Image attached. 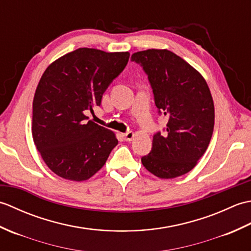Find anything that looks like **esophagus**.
Instances as JSON below:
<instances>
[{
	"label": "esophagus",
	"instance_id": "1",
	"mask_svg": "<svg viewBox=\"0 0 251 251\" xmlns=\"http://www.w3.org/2000/svg\"><path fill=\"white\" fill-rule=\"evenodd\" d=\"M124 139L126 140V141H131L132 140V138H134V136H135V134L132 131H127V132H125L124 135Z\"/></svg>",
	"mask_w": 251,
	"mask_h": 251
}]
</instances>
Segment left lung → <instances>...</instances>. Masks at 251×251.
Instances as JSON below:
<instances>
[{"label":"left lung","mask_w":251,"mask_h":251,"mask_svg":"<svg viewBox=\"0 0 251 251\" xmlns=\"http://www.w3.org/2000/svg\"><path fill=\"white\" fill-rule=\"evenodd\" d=\"M148 75L158 114L167 116L165 134L153 136L151 152L141 158L149 172L173 179L195 167L215 125V106L206 81L182 58L167 50L131 55Z\"/></svg>","instance_id":"8db88e82"}]
</instances>
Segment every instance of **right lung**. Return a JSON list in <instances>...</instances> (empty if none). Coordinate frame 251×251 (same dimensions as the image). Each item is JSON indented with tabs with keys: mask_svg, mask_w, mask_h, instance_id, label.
I'll return each instance as SVG.
<instances>
[{
	"mask_svg": "<svg viewBox=\"0 0 251 251\" xmlns=\"http://www.w3.org/2000/svg\"><path fill=\"white\" fill-rule=\"evenodd\" d=\"M129 52L78 49L46 69L33 99L32 136L42 158L59 177L84 181L102 168L119 143L113 131L85 115L124 70Z\"/></svg>",
	"mask_w": 251,
	"mask_h": 251,
	"instance_id": "obj_1",
	"label": "right lung"
}]
</instances>
